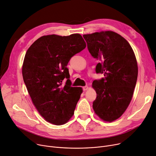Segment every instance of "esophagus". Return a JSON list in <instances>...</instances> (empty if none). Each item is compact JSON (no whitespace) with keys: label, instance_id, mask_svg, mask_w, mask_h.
Here are the masks:
<instances>
[{"label":"esophagus","instance_id":"esophagus-1","mask_svg":"<svg viewBox=\"0 0 156 156\" xmlns=\"http://www.w3.org/2000/svg\"><path fill=\"white\" fill-rule=\"evenodd\" d=\"M83 89L84 91H86V90H87L88 89V86H85V87H83Z\"/></svg>","mask_w":156,"mask_h":156}]
</instances>
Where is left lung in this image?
I'll return each mask as SVG.
<instances>
[{"instance_id": "8db88e82", "label": "left lung", "mask_w": 156, "mask_h": 156, "mask_svg": "<svg viewBox=\"0 0 156 156\" xmlns=\"http://www.w3.org/2000/svg\"><path fill=\"white\" fill-rule=\"evenodd\" d=\"M83 37L90 53L99 61L96 73L105 76L92 83L97 93L94 111L102 120L112 122L122 115L132 99L138 76L135 53L125 38L112 31Z\"/></svg>"}]
</instances>
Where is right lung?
I'll use <instances>...</instances> for the list:
<instances>
[{
	"instance_id": "add662e5",
	"label": "right lung",
	"mask_w": 156,
	"mask_h": 156,
	"mask_svg": "<svg viewBox=\"0 0 156 156\" xmlns=\"http://www.w3.org/2000/svg\"><path fill=\"white\" fill-rule=\"evenodd\" d=\"M86 47L80 34L41 37L28 49L22 67L24 82L33 104L47 122L64 125L73 116L81 87H73L67 65ZM68 80L65 86L62 81Z\"/></svg>"
}]
</instances>
